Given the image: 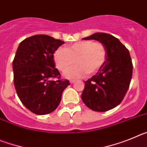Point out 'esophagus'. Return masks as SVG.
<instances>
[{"mask_svg": "<svg viewBox=\"0 0 147 147\" xmlns=\"http://www.w3.org/2000/svg\"><path fill=\"white\" fill-rule=\"evenodd\" d=\"M75 80H71V81H70V83H71V84H73V83H74L75 82Z\"/></svg>", "mask_w": 147, "mask_h": 147, "instance_id": "obj_1", "label": "esophagus"}]
</instances>
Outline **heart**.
Instances as JSON below:
<instances>
[{
  "mask_svg": "<svg viewBox=\"0 0 147 147\" xmlns=\"http://www.w3.org/2000/svg\"><path fill=\"white\" fill-rule=\"evenodd\" d=\"M54 59L57 67L61 71L74 64L65 74L69 79L84 77L85 75L98 72L107 59V49L103 43L92 40H82L67 45L65 49L59 48L55 51Z\"/></svg>",
  "mask_w": 147,
  "mask_h": 147,
  "instance_id": "obj_1",
  "label": "heart"
}]
</instances>
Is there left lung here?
<instances>
[{
    "label": "left lung",
    "instance_id": "left-lung-1",
    "mask_svg": "<svg viewBox=\"0 0 147 147\" xmlns=\"http://www.w3.org/2000/svg\"><path fill=\"white\" fill-rule=\"evenodd\" d=\"M83 39L99 41L107 49L105 65L96 74L85 82L81 96L90 109L105 112L124 99L132 80V59L128 49L113 35L97 32Z\"/></svg>",
    "mask_w": 147,
    "mask_h": 147
}]
</instances>
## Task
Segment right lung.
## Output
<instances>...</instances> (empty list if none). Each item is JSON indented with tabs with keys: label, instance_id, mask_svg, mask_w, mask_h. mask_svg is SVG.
Wrapping results in <instances>:
<instances>
[{
	"label": "right lung",
	"instance_id": "1",
	"mask_svg": "<svg viewBox=\"0 0 147 147\" xmlns=\"http://www.w3.org/2000/svg\"><path fill=\"white\" fill-rule=\"evenodd\" d=\"M64 41L45 34L23 40L12 62L14 85L23 105L37 115H45L58 107L62 92L70 85L55 67L54 54ZM53 78H57L55 80Z\"/></svg>",
	"mask_w": 147,
	"mask_h": 147
}]
</instances>
